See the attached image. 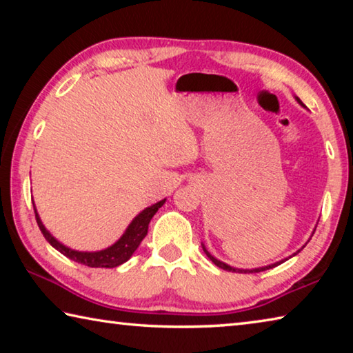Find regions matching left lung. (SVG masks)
Segmentation results:
<instances>
[{"label":"left lung","instance_id":"left-lung-1","mask_svg":"<svg viewBox=\"0 0 353 353\" xmlns=\"http://www.w3.org/2000/svg\"><path fill=\"white\" fill-rule=\"evenodd\" d=\"M297 99V103L299 104H302V101L299 99V98H296ZM303 105V104H302ZM202 249H204V252H205V255L208 256V259H210L214 265H216L218 268H221V270H224V271H232V272H244V274H248V272H261V271H266V270H271V268H274V266H279L280 263H283L285 260H282V261H277V263H274V265H270V266H263V268H255V270H238V268H232V266H229V265H225V263H223V261H219V260H216L214 259V256L208 252V250L204 248V244H202ZM299 252V250H297ZM296 252V254H297ZM294 254V255H296Z\"/></svg>","mask_w":353,"mask_h":353}]
</instances>
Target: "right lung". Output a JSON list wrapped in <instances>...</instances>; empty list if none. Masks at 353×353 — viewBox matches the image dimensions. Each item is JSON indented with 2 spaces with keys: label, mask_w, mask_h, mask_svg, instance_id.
<instances>
[{
  "label": "right lung",
  "mask_w": 353,
  "mask_h": 353,
  "mask_svg": "<svg viewBox=\"0 0 353 353\" xmlns=\"http://www.w3.org/2000/svg\"><path fill=\"white\" fill-rule=\"evenodd\" d=\"M165 201L166 199L160 201L157 204L148 207L141 213L137 214L132 223L129 224L126 232L123 234V236L119 238L115 244H112L110 248H107L104 250H98V252H79V250H73L67 246H63L62 243H59L56 238L45 229V225L41 223L37 210H35V205H34V212H35V219H37V224L40 227L41 234L45 236V240L50 243L52 248L57 249L59 252L63 254L65 256H68L70 260L77 261L81 263V265L90 266V268H117L119 265H123L124 261H128L137 250V248L140 246L143 238H145L148 234L149 223H151L152 216L157 213L159 208L165 204Z\"/></svg>",
  "instance_id": "add662e5"
}]
</instances>
